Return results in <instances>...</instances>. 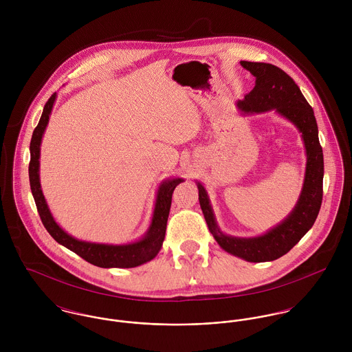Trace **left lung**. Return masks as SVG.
I'll use <instances>...</instances> for the list:
<instances>
[{"mask_svg":"<svg viewBox=\"0 0 352 352\" xmlns=\"http://www.w3.org/2000/svg\"><path fill=\"white\" fill-rule=\"evenodd\" d=\"M240 63L254 77V88L243 100H237L239 111L243 113L274 111L301 133L306 154L301 194L294 208L278 225L258 236L237 237L221 230L204 186L198 180L195 183L206 223L218 245L245 261L263 263L286 254L311 229L322 201L324 155L313 108L293 78L271 63L248 60Z\"/></svg>","mask_w":352,"mask_h":352,"instance_id":"left-lung-1","label":"left lung"}]
</instances>
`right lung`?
Segmentation results:
<instances>
[{
	"instance_id": "add662e5",
	"label": "right lung",
	"mask_w": 352,
	"mask_h": 352,
	"mask_svg": "<svg viewBox=\"0 0 352 352\" xmlns=\"http://www.w3.org/2000/svg\"><path fill=\"white\" fill-rule=\"evenodd\" d=\"M55 100H56V94H54L46 102L41 120L36 129L34 130L31 145H30V153H31V161L28 168L30 184H31V191L45 228L47 229L51 237L58 244L77 253L78 256L85 258L88 263L101 268H133L151 261L162 248V243L166 232L168 215H169L170 203H172V194L175 188L184 182V179L169 177V179H164L160 183L155 194L151 225L145 232V234L137 241H131L127 244H104V243L84 241L73 237L72 234L65 232L55 221L41 186V173H39L41 145H42L43 134L50 120L51 111Z\"/></svg>"
}]
</instances>
